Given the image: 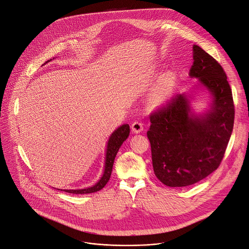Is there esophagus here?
Returning <instances> with one entry per match:
<instances>
[{
    "mask_svg": "<svg viewBox=\"0 0 249 249\" xmlns=\"http://www.w3.org/2000/svg\"><path fill=\"white\" fill-rule=\"evenodd\" d=\"M132 130L134 133H141L143 130V124L142 121L140 120H136L133 122L132 124Z\"/></svg>",
    "mask_w": 249,
    "mask_h": 249,
    "instance_id": "34e87169",
    "label": "esophagus"
}]
</instances>
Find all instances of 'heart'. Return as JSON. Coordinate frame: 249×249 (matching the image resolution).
Segmentation results:
<instances>
[{"label":"heart","mask_w":249,"mask_h":249,"mask_svg":"<svg viewBox=\"0 0 249 249\" xmlns=\"http://www.w3.org/2000/svg\"><path fill=\"white\" fill-rule=\"evenodd\" d=\"M174 88V78L171 75H164L160 79L156 86L153 95L151 97V103L154 106H158L165 102L169 98Z\"/></svg>","instance_id":"1"}]
</instances>
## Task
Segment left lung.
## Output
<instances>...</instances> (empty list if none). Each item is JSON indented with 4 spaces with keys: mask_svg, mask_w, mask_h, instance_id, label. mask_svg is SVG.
Wrapping results in <instances>:
<instances>
[{
    "mask_svg": "<svg viewBox=\"0 0 249 249\" xmlns=\"http://www.w3.org/2000/svg\"><path fill=\"white\" fill-rule=\"evenodd\" d=\"M192 78L213 95L211 109L202 116L191 111L189 100L176 95L150 115L147 138L156 177L165 186L194 185L220 164L235 118L232 90L222 66L194 45Z\"/></svg>",
    "mask_w": 249,
    "mask_h": 249,
    "instance_id": "1",
    "label": "left lung"
}]
</instances>
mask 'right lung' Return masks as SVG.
<instances>
[{
  "mask_svg": "<svg viewBox=\"0 0 249 249\" xmlns=\"http://www.w3.org/2000/svg\"><path fill=\"white\" fill-rule=\"evenodd\" d=\"M129 134H130V126L128 124H124L122 126H120L117 130H115L112 133V135L110 136L108 142H107V146L105 171H104L102 178L100 179L99 182L96 185H94L91 188H88V189H84V190H63V191L66 193H69V194H74V195H85V194L96 193L100 190H102L110 178L112 164H113L115 156L120 148V146L122 145V143L129 137Z\"/></svg>",
  "mask_w": 249,
  "mask_h": 249,
  "instance_id": "right-lung-1",
  "label": "right lung"
}]
</instances>
